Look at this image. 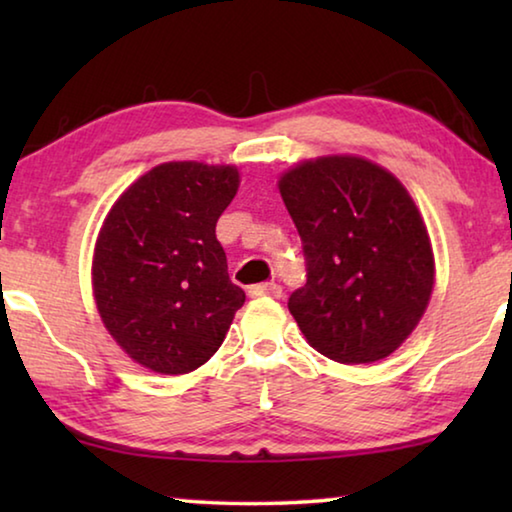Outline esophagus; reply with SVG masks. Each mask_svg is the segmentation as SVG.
<instances>
[{"instance_id":"esophagus-1","label":"esophagus","mask_w":512,"mask_h":512,"mask_svg":"<svg viewBox=\"0 0 512 512\" xmlns=\"http://www.w3.org/2000/svg\"><path fill=\"white\" fill-rule=\"evenodd\" d=\"M280 293H282V287H280V284H275V282L255 284V287L248 289V296H250V298H262V296L280 298Z\"/></svg>"}]
</instances>
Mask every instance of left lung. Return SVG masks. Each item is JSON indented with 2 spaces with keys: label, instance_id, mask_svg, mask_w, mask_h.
<instances>
[{
  "label": "left lung",
  "instance_id": "left-lung-1",
  "mask_svg": "<svg viewBox=\"0 0 512 512\" xmlns=\"http://www.w3.org/2000/svg\"><path fill=\"white\" fill-rule=\"evenodd\" d=\"M307 264L289 311L311 348L339 363L386 359L433 289L427 225L393 173L354 155L307 160L280 178Z\"/></svg>",
  "mask_w": 512,
  "mask_h": 512
}]
</instances>
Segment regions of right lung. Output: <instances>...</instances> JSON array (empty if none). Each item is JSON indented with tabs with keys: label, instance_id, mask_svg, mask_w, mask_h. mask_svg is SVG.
Returning <instances> with one entry per match:
<instances>
[{
	"label": "right lung",
	"instance_id": "right-lung-1",
	"mask_svg": "<svg viewBox=\"0 0 512 512\" xmlns=\"http://www.w3.org/2000/svg\"><path fill=\"white\" fill-rule=\"evenodd\" d=\"M239 189L230 164L164 162L119 196L92 262L103 325L128 357L185 375L212 357L246 293L232 284L216 221Z\"/></svg>",
	"mask_w": 512,
	"mask_h": 512
}]
</instances>
